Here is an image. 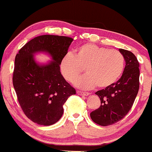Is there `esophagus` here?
<instances>
[{"mask_svg": "<svg viewBox=\"0 0 152 152\" xmlns=\"http://www.w3.org/2000/svg\"><path fill=\"white\" fill-rule=\"evenodd\" d=\"M77 93L79 95H84V96H87V95H88L90 94L89 93H85V92L79 91V90H77Z\"/></svg>", "mask_w": 152, "mask_h": 152, "instance_id": "34e87169", "label": "esophagus"}]
</instances>
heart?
I'll list each match as a JSON object with an SVG mask.
<instances>
[{"instance_id":"obj_1","label":"heart","mask_w":152,"mask_h":152,"mask_svg":"<svg viewBox=\"0 0 152 152\" xmlns=\"http://www.w3.org/2000/svg\"><path fill=\"white\" fill-rule=\"evenodd\" d=\"M85 70L87 74L78 78L75 84L82 89H90L95 85L104 88L115 83L124 69V57L119 51L108 49L87 43L76 49L75 54H64L60 69L64 79L73 82Z\"/></svg>"}]
</instances>
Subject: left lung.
<instances>
[{
	"instance_id": "8db88e82",
	"label": "left lung",
	"mask_w": 152,
	"mask_h": 152,
	"mask_svg": "<svg viewBox=\"0 0 152 152\" xmlns=\"http://www.w3.org/2000/svg\"><path fill=\"white\" fill-rule=\"evenodd\" d=\"M126 61L121 77L116 83L95 93L100 108L90 113L95 124L106 126L121 120L131 110L139 88V63L130 51L119 49Z\"/></svg>"
}]
</instances>
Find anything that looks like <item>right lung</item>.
<instances>
[{
	"mask_svg": "<svg viewBox=\"0 0 152 152\" xmlns=\"http://www.w3.org/2000/svg\"><path fill=\"white\" fill-rule=\"evenodd\" d=\"M73 39L64 36L42 35L27 42L15 58L13 84L23 113L32 121L44 126L57 123L63 105L75 90L60 72V63ZM46 52L52 61L39 65L33 56Z\"/></svg>",
	"mask_w": 152,
	"mask_h": 152,
	"instance_id": "obj_1",
	"label": "right lung"
}]
</instances>
